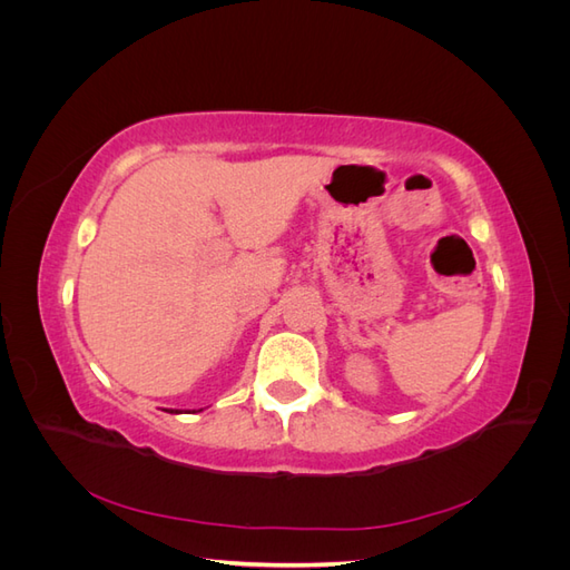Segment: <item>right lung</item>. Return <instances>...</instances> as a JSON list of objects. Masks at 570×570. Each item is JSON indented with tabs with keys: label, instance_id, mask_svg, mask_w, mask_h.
<instances>
[{
	"label": "right lung",
	"instance_id": "right-lung-1",
	"mask_svg": "<svg viewBox=\"0 0 570 570\" xmlns=\"http://www.w3.org/2000/svg\"><path fill=\"white\" fill-rule=\"evenodd\" d=\"M170 413H183V411H178V409H174V411H170Z\"/></svg>",
	"mask_w": 570,
	"mask_h": 570
}]
</instances>
